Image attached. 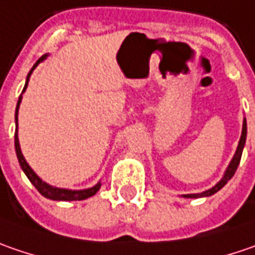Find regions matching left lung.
Wrapping results in <instances>:
<instances>
[{
    "instance_id": "1",
    "label": "left lung",
    "mask_w": 255,
    "mask_h": 255,
    "mask_svg": "<svg viewBox=\"0 0 255 255\" xmlns=\"http://www.w3.org/2000/svg\"><path fill=\"white\" fill-rule=\"evenodd\" d=\"M246 137H247V123H246V120H244V124H243V132H241V138H240V142H238V147L237 151H236V155H234V158L231 160L230 162V165H228L227 171L224 174V177L221 178V181L218 184H216L213 188H210V190H207L204 193H200V194H187V195H184V197H187V198H198V197H208V195H213L214 193H217L218 190H221L226 184L233 178V175L236 174L238 168V164H240V160H241V154H243V148H244V144H246Z\"/></svg>"
}]
</instances>
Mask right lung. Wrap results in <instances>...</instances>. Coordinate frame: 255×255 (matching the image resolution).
Wrapping results in <instances>:
<instances>
[{
	"label": "right lung",
	"instance_id": "right-lung-1",
	"mask_svg": "<svg viewBox=\"0 0 255 255\" xmlns=\"http://www.w3.org/2000/svg\"><path fill=\"white\" fill-rule=\"evenodd\" d=\"M47 55H42L41 58H39L38 61L35 62V65L31 68V71L28 74L27 77V83H25V87H24V90H22V93L25 91V88H27L28 85V80H29V75H31V72L32 70L38 65L39 62L42 61L44 58H45ZM21 95H19V98H18V103H17V110H15V123H18V107H19V103H21ZM14 144H15V152H17V157L18 161H19V165H21V168H22V171L25 172V175L28 177V180L32 183V185L38 190L39 193L42 194L44 197H47V198H50V200H54V201H80V200H85V198H88V197H93L98 190H100V185L101 184H97L95 187L93 188H88V190H80V191H71V190H64V188H57V187H51L47 183H44L41 178H39L38 175L35 174V172L31 170V167L27 164V161L24 158V155H22V152H21V148H19V142H18V135H17V131H15V139H14Z\"/></svg>",
	"mask_w": 255,
	"mask_h": 255
}]
</instances>
